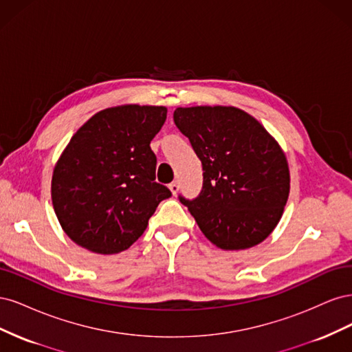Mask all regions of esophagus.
I'll use <instances>...</instances> for the list:
<instances>
[{
    "label": "esophagus",
    "instance_id": "34e87169",
    "mask_svg": "<svg viewBox=\"0 0 352 352\" xmlns=\"http://www.w3.org/2000/svg\"><path fill=\"white\" fill-rule=\"evenodd\" d=\"M168 188H170V190H172V194L176 195L179 192V182H177V180H173V182L168 185Z\"/></svg>",
    "mask_w": 352,
    "mask_h": 352
}]
</instances>
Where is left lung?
I'll return each mask as SVG.
<instances>
[{"mask_svg":"<svg viewBox=\"0 0 352 352\" xmlns=\"http://www.w3.org/2000/svg\"><path fill=\"white\" fill-rule=\"evenodd\" d=\"M173 120L204 170L199 195H179L201 232L226 251L263 242L278 226L289 197V167L280 145L236 107H179Z\"/></svg>","mask_w":352,"mask_h":352,"instance_id":"left-lung-1","label":"left lung"}]
</instances>
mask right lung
<instances>
[{
	"mask_svg": "<svg viewBox=\"0 0 352 352\" xmlns=\"http://www.w3.org/2000/svg\"><path fill=\"white\" fill-rule=\"evenodd\" d=\"M166 117L162 105H119L94 114L72 136L54 167L51 198L73 242L97 254L124 251L172 197L155 182L150 146Z\"/></svg>",
	"mask_w": 352,
	"mask_h": 352,
	"instance_id": "1",
	"label": "right lung"
}]
</instances>
